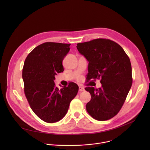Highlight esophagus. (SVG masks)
I'll return each instance as SVG.
<instances>
[{"instance_id":"34e87169","label":"esophagus","mask_w":150,"mask_h":150,"mask_svg":"<svg viewBox=\"0 0 150 150\" xmlns=\"http://www.w3.org/2000/svg\"><path fill=\"white\" fill-rule=\"evenodd\" d=\"M85 91V89H84L83 87H81V86L79 87V92H82V91Z\"/></svg>"}]
</instances>
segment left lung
<instances>
[{
  "instance_id": "8db88e82",
  "label": "left lung",
  "mask_w": 150,
  "mask_h": 150,
  "mask_svg": "<svg viewBox=\"0 0 150 150\" xmlns=\"http://www.w3.org/2000/svg\"><path fill=\"white\" fill-rule=\"evenodd\" d=\"M77 49L89 62L87 78L101 79L98 89L87 87L91 96L86 109L94 119L103 121L116 116L132 83L130 59L116 42L103 38L77 44Z\"/></svg>"
}]
</instances>
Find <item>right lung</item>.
Returning <instances> with one entry per match:
<instances>
[{
	"label": "right lung",
	"instance_id": "obj_1",
	"mask_svg": "<svg viewBox=\"0 0 150 150\" xmlns=\"http://www.w3.org/2000/svg\"><path fill=\"white\" fill-rule=\"evenodd\" d=\"M71 44L47 42L33 49L27 56L23 69L24 92L31 109L47 123L60 120L78 91L71 83L59 90L54 80L64 71L62 62L70 50Z\"/></svg>",
	"mask_w": 150,
	"mask_h": 150
}]
</instances>
